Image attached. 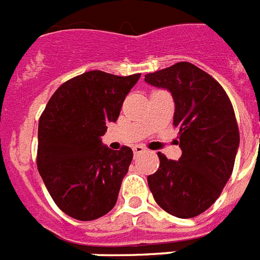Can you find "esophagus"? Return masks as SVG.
<instances>
[{
	"label": "esophagus",
	"instance_id": "esophagus-1",
	"mask_svg": "<svg viewBox=\"0 0 260 260\" xmlns=\"http://www.w3.org/2000/svg\"><path fill=\"white\" fill-rule=\"evenodd\" d=\"M143 152H145V148L143 147V145H135L134 147L135 155H140V153H143Z\"/></svg>",
	"mask_w": 260,
	"mask_h": 260
}]
</instances>
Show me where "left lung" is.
Here are the masks:
<instances>
[{
  "instance_id": "8db88e82",
  "label": "left lung",
  "mask_w": 260,
  "mask_h": 260,
  "mask_svg": "<svg viewBox=\"0 0 260 260\" xmlns=\"http://www.w3.org/2000/svg\"><path fill=\"white\" fill-rule=\"evenodd\" d=\"M145 82L167 89L175 101L180 159L159 152V170L148 176L153 199L176 218L208 210L233 174L239 129L229 96L208 73L191 62L145 75Z\"/></svg>"
}]
</instances>
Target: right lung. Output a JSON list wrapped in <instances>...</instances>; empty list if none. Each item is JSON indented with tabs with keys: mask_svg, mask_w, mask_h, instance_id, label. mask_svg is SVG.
Segmentation results:
<instances>
[{
	"mask_svg": "<svg viewBox=\"0 0 260 260\" xmlns=\"http://www.w3.org/2000/svg\"><path fill=\"white\" fill-rule=\"evenodd\" d=\"M140 75L90 71L64 82L39 121L37 167L52 199L65 214L88 221L115 207L134 152L103 144Z\"/></svg>",
	"mask_w": 260,
	"mask_h": 260,
	"instance_id": "right-lung-1",
	"label": "right lung"
}]
</instances>
